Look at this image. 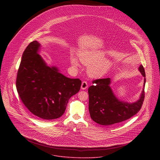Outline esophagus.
<instances>
[{
    "label": "esophagus",
    "mask_w": 160,
    "mask_h": 160,
    "mask_svg": "<svg viewBox=\"0 0 160 160\" xmlns=\"http://www.w3.org/2000/svg\"><path fill=\"white\" fill-rule=\"evenodd\" d=\"M88 88V82L86 81H83L82 82V84H81V89L82 90H85L87 88Z\"/></svg>",
    "instance_id": "obj_1"
}]
</instances>
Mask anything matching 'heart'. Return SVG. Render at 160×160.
Wrapping results in <instances>:
<instances>
[{"label": "heart", "instance_id": "heart-1", "mask_svg": "<svg viewBox=\"0 0 160 160\" xmlns=\"http://www.w3.org/2000/svg\"><path fill=\"white\" fill-rule=\"evenodd\" d=\"M80 62L85 66L88 67V72L89 76L99 78L104 76L112 67V62L106 58L104 52L97 50H89L79 53ZM70 63L71 65L78 68L79 61L74 55H70Z\"/></svg>", "mask_w": 160, "mask_h": 160}]
</instances>
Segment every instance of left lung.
<instances>
[{
    "label": "left lung",
    "instance_id": "1",
    "mask_svg": "<svg viewBox=\"0 0 160 160\" xmlns=\"http://www.w3.org/2000/svg\"><path fill=\"white\" fill-rule=\"evenodd\" d=\"M138 70L145 78L143 88L139 99L133 103L122 101L118 98L112 91L110 78L93 81V85L88 89L89 110L92 119L103 126L126 121L137 114L141 109L145 97V72L141 65Z\"/></svg>",
    "mask_w": 160,
    "mask_h": 160
}]
</instances>
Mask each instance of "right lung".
Returning <instances> with one entry per match:
<instances>
[{
  "label": "right lung",
  "mask_w": 160,
  "mask_h": 160,
  "mask_svg": "<svg viewBox=\"0 0 160 160\" xmlns=\"http://www.w3.org/2000/svg\"><path fill=\"white\" fill-rule=\"evenodd\" d=\"M36 41L24 50L17 72L16 86L25 107L43 120L60 118L65 113L69 99L80 90L81 81L71 79L49 67L39 54Z\"/></svg>",
  "instance_id": "right-lung-1"
}]
</instances>
